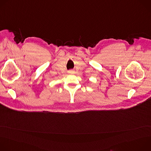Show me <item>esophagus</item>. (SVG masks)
<instances>
[{
    "instance_id": "34e87169",
    "label": "esophagus",
    "mask_w": 151,
    "mask_h": 151,
    "mask_svg": "<svg viewBox=\"0 0 151 151\" xmlns=\"http://www.w3.org/2000/svg\"><path fill=\"white\" fill-rule=\"evenodd\" d=\"M75 73V72L73 70H69L68 71V73L69 74H73Z\"/></svg>"
}]
</instances>
